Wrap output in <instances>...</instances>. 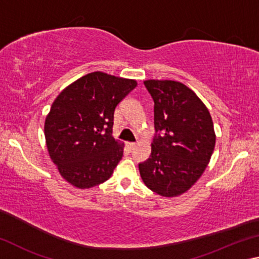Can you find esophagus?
Returning <instances> with one entry per match:
<instances>
[{
  "label": "esophagus",
  "instance_id": "esophagus-1",
  "mask_svg": "<svg viewBox=\"0 0 259 259\" xmlns=\"http://www.w3.org/2000/svg\"><path fill=\"white\" fill-rule=\"evenodd\" d=\"M136 146V143H126V147H128V150H134Z\"/></svg>",
  "mask_w": 259,
  "mask_h": 259
}]
</instances>
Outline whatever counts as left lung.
I'll use <instances>...</instances> for the list:
<instances>
[{"label":"left lung","instance_id":"obj_1","mask_svg":"<svg viewBox=\"0 0 259 259\" xmlns=\"http://www.w3.org/2000/svg\"><path fill=\"white\" fill-rule=\"evenodd\" d=\"M144 84L154 102L155 136L150 157L138 164L140 176L156 194L178 196L194 185L212 155L211 115L181 82L147 80Z\"/></svg>","mask_w":259,"mask_h":259}]
</instances>
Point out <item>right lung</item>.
Masks as SVG:
<instances>
[{
  "mask_svg": "<svg viewBox=\"0 0 259 259\" xmlns=\"http://www.w3.org/2000/svg\"><path fill=\"white\" fill-rule=\"evenodd\" d=\"M137 82L103 72L82 76L61 91L45 123L48 152L65 181L77 188L99 185L123 156L113 138L114 111Z\"/></svg>",
  "mask_w": 259,
  "mask_h": 259,
  "instance_id": "add662e5",
  "label": "right lung"
}]
</instances>
